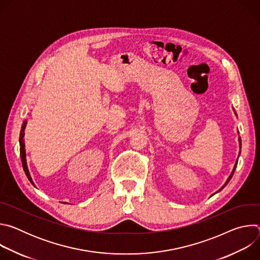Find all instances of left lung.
I'll return each instance as SVG.
<instances>
[{
  "instance_id": "1",
  "label": "left lung",
  "mask_w": 260,
  "mask_h": 260,
  "mask_svg": "<svg viewBox=\"0 0 260 260\" xmlns=\"http://www.w3.org/2000/svg\"><path fill=\"white\" fill-rule=\"evenodd\" d=\"M235 111V110H234ZM235 114L237 115V113L235 112ZM239 133V132H238ZM239 143H240V150H241V145H242V141H241V138L239 137ZM240 153H241V151H240ZM240 153H239V155H240ZM239 158V157H238ZM237 165H238V159H237V161H236V164H235V167H234V170L232 171V173H231V175H230V177L228 178V180H226V182H225V184L223 185V186H222L218 191H220V190H222V189H223L225 186H226V185H228V183L231 181V179H232V177H233V175H234V173H235V170H236V168H237Z\"/></svg>"
}]
</instances>
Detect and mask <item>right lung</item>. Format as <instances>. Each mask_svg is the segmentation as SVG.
I'll return each instance as SVG.
<instances>
[{"mask_svg":"<svg viewBox=\"0 0 260 260\" xmlns=\"http://www.w3.org/2000/svg\"><path fill=\"white\" fill-rule=\"evenodd\" d=\"M25 126H26V121H24L22 123V126H21V131H20V138H19V144H20V157H21V162H22V167H23V171L27 177V179L29 180V182L34 185L35 184L32 182V179L30 177V174L28 172V169H27V165H26V158H25V145H24V140H23V137H24V129H25Z\"/></svg>","mask_w":260,"mask_h":260,"instance_id":"right-lung-1","label":"right lung"}]
</instances>
